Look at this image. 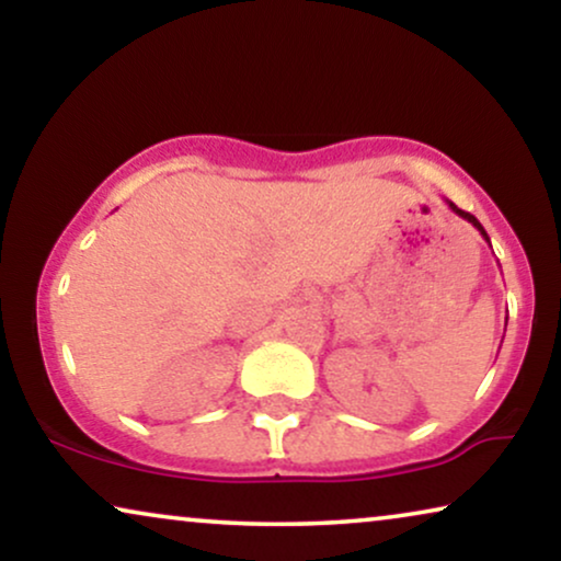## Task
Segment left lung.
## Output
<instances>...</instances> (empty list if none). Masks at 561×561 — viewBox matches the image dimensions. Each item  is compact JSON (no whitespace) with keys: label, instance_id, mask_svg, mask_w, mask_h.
I'll use <instances>...</instances> for the list:
<instances>
[{"label":"left lung","instance_id":"1","mask_svg":"<svg viewBox=\"0 0 561 561\" xmlns=\"http://www.w3.org/2000/svg\"><path fill=\"white\" fill-rule=\"evenodd\" d=\"M447 206H449V209H451V211H455V214H457V217H462L465 221H470V225H472L474 229H478V232L482 234V240H485V242L490 244V237H488V232H485V229H482V225H480V221H478V219H474L470 211H462V209H457V206H455V204H451V202H447Z\"/></svg>","mask_w":561,"mask_h":561}]
</instances>
